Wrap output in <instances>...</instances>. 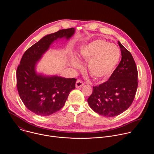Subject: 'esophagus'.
Segmentation results:
<instances>
[{
  "mask_svg": "<svg viewBox=\"0 0 154 154\" xmlns=\"http://www.w3.org/2000/svg\"><path fill=\"white\" fill-rule=\"evenodd\" d=\"M83 84H84V83H83L82 80H78L76 82V83H75V87L77 88H79L82 87V86L83 85Z\"/></svg>",
  "mask_w": 154,
  "mask_h": 154,
  "instance_id": "1",
  "label": "esophagus"
}]
</instances>
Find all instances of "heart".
I'll use <instances>...</instances> for the list:
<instances>
[{
    "label": "heart",
    "mask_w": 154,
    "mask_h": 154,
    "mask_svg": "<svg viewBox=\"0 0 154 154\" xmlns=\"http://www.w3.org/2000/svg\"><path fill=\"white\" fill-rule=\"evenodd\" d=\"M78 56L81 60L88 61V71L94 79H105L113 72L121 58L119 47L104 39H97L83 47ZM71 64L75 68L81 67L80 61L72 58Z\"/></svg>",
    "instance_id": "b5f03b06"
}]
</instances>
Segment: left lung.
Listing matches in <instances>:
<instances>
[{
	"label": "left lung",
	"instance_id": "left-lung-1",
	"mask_svg": "<svg viewBox=\"0 0 154 154\" xmlns=\"http://www.w3.org/2000/svg\"><path fill=\"white\" fill-rule=\"evenodd\" d=\"M121 60L106 82L93 86L88 99L90 106L99 115L113 117L132 103L138 88V71L131 53L118 41Z\"/></svg>",
	"mask_w": 154,
	"mask_h": 154
}]
</instances>
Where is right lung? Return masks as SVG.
Segmentation results:
<instances>
[{
	"instance_id": "right-lung-1",
	"label": "right lung",
	"mask_w": 154,
	"mask_h": 154,
	"mask_svg": "<svg viewBox=\"0 0 154 154\" xmlns=\"http://www.w3.org/2000/svg\"><path fill=\"white\" fill-rule=\"evenodd\" d=\"M74 32V28H70L44 36L29 48L20 60L16 71L19 95L25 106L37 115L49 116L60 110L75 88V78L45 76L35 71L36 62L51 44L58 38L69 39Z\"/></svg>"
}]
</instances>
